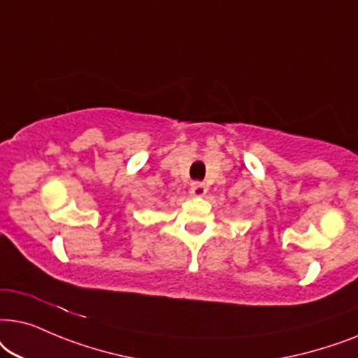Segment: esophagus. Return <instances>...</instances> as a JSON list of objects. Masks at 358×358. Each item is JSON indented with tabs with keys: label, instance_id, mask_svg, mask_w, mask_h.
Instances as JSON below:
<instances>
[{
	"label": "esophagus",
	"instance_id": "1",
	"mask_svg": "<svg viewBox=\"0 0 358 358\" xmlns=\"http://www.w3.org/2000/svg\"><path fill=\"white\" fill-rule=\"evenodd\" d=\"M206 192H208V187L204 183H201V182L192 183V193L194 194V196H203Z\"/></svg>",
	"mask_w": 358,
	"mask_h": 358
}]
</instances>
